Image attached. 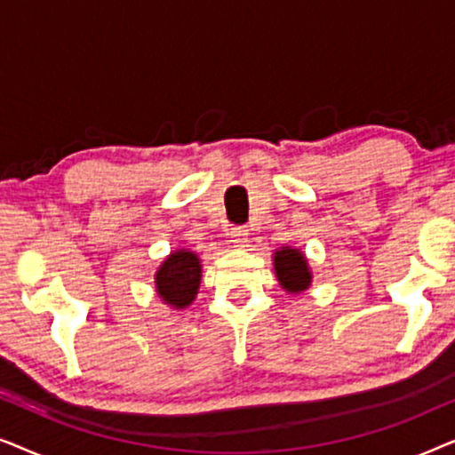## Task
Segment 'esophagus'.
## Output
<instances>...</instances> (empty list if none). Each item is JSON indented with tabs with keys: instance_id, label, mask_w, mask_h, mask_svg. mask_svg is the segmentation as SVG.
Wrapping results in <instances>:
<instances>
[{
	"instance_id": "1",
	"label": "esophagus",
	"mask_w": 455,
	"mask_h": 455,
	"mask_svg": "<svg viewBox=\"0 0 455 455\" xmlns=\"http://www.w3.org/2000/svg\"><path fill=\"white\" fill-rule=\"evenodd\" d=\"M248 238H251V234L246 228H232V232H229V242H234L235 246H246Z\"/></svg>"
}]
</instances>
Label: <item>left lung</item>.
Wrapping results in <instances>:
<instances>
[{
  "label": "left lung",
  "instance_id": "left-lung-1",
  "mask_svg": "<svg viewBox=\"0 0 455 455\" xmlns=\"http://www.w3.org/2000/svg\"><path fill=\"white\" fill-rule=\"evenodd\" d=\"M273 269L285 294H304L313 285V271L300 248L282 246L273 252Z\"/></svg>",
  "mask_w": 455,
  "mask_h": 455
}]
</instances>
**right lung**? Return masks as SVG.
<instances>
[{"label": "right lung", "mask_w": 455, "mask_h": 455, "mask_svg": "<svg viewBox=\"0 0 455 455\" xmlns=\"http://www.w3.org/2000/svg\"><path fill=\"white\" fill-rule=\"evenodd\" d=\"M203 265L190 248H176L155 271V291L173 310L188 308L201 288Z\"/></svg>", "instance_id": "1"}]
</instances>
